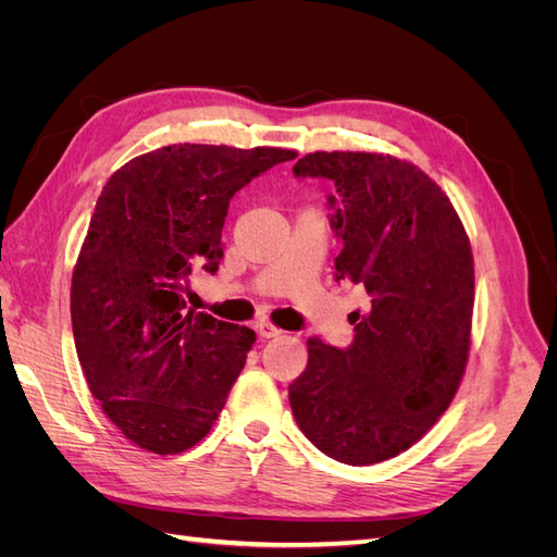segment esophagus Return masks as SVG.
Segmentation results:
<instances>
[{
	"label": "esophagus",
	"mask_w": 557,
	"mask_h": 557,
	"mask_svg": "<svg viewBox=\"0 0 557 557\" xmlns=\"http://www.w3.org/2000/svg\"><path fill=\"white\" fill-rule=\"evenodd\" d=\"M258 334L262 336V339H274V336L281 334V330L274 327L272 323H258Z\"/></svg>",
	"instance_id": "34e87169"
}]
</instances>
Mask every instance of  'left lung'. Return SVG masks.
Instances as JSON below:
<instances>
[{
	"label": "left lung",
	"instance_id": "1",
	"mask_svg": "<svg viewBox=\"0 0 557 557\" xmlns=\"http://www.w3.org/2000/svg\"><path fill=\"white\" fill-rule=\"evenodd\" d=\"M293 174L334 183V281L367 293L350 346L307 342V369L288 385L293 416L327 458L383 462L416 444L460 385L474 311L467 234L440 185L391 156L320 150Z\"/></svg>",
	"mask_w": 557,
	"mask_h": 557
}]
</instances>
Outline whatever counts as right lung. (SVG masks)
Returning <instances> with one entry per match:
<instances>
[{
    "label": "right lung",
    "mask_w": 557,
    "mask_h": 557,
    "mask_svg": "<svg viewBox=\"0 0 557 557\" xmlns=\"http://www.w3.org/2000/svg\"><path fill=\"white\" fill-rule=\"evenodd\" d=\"M285 148L178 144L129 160L104 185L72 276V327L90 393L132 444L158 455L209 434L256 332L193 311L215 274L230 199Z\"/></svg>",
    "instance_id": "add662e5"
}]
</instances>
